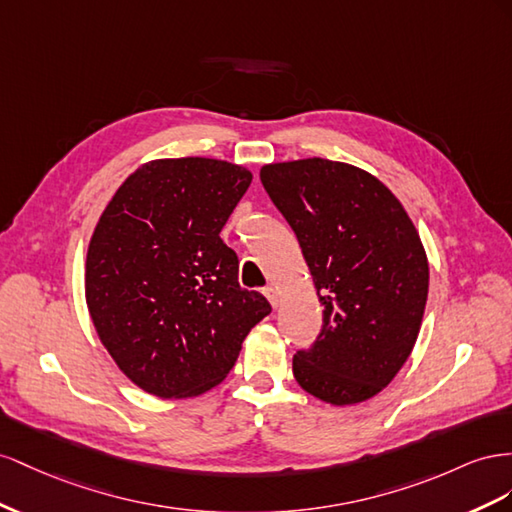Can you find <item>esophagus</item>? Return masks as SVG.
Here are the masks:
<instances>
[{"label": "esophagus", "instance_id": "obj_1", "mask_svg": "<svg viewBox=\"0 0 512 512\" xmlns=\"http://www.w3.org/2000/svg\"><path fill=\"white\" fill-rule=\"evenodd\" d=\"M264 296L270 300V304L272 306H279V294H276V289L274 287H264Z\"/></svg>", "mask_w": 512, "mask_h": 512}]
</instances>
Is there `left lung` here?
<instances>
[{
	"instance_id": "8db88e82",
	"label": "left lung",
	"mask_w": 512,
	"mask_h": 512,
	"mask_svg": "<svg viewBox=\"0 0 512 512\" xmlns=\"http://www.w3.org/2000/svg\"><path fill=\"white\" fill-rule=\"evenodd\" d=\"M261 184L313 274L324 324L294 356L313 397L367 401L399 373L418 339L429 264L399 199L358 167L324 158L266 165Z\"/></svg>"
}]
</instances>
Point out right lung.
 <instances>
[{"instance_id": "add662e5", "label": "right lung", "mask_w": 512, "mask_h": 512, "mask_svg": "<svg viewBox=\"0 0 512 512\" xmlns=\"http://www.w3.org/2000/svg\"><path fill=\"white\" fill-rule=\"evenodd\" d=\"M253 175L214 158H167L118 188L87 248L85 298L102 345L145 392L193 397L221 384L270 315L238 283L221 240Z\"/></svg>"}]
</instances>
